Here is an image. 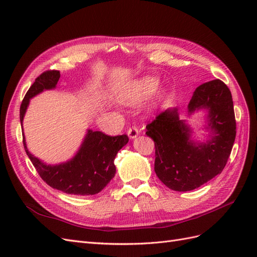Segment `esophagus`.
<instances>
[{"instance_id":"1","label":"esophagus","mask_w":257,"mask_h":257,"mask_svg":"<svg viewBox=\"0 0 257 257\" xmlns=\"http://www.w3.org/2000/svg\"><path fill=\"white\" fill-rule=\"evenodd\" d=\"M138 134H139V130H138L136 126H132V127H130L128 131H127V135H128V137H130L131 139L136 138V137L138 136Z\"/></svg>"}]
</instances>
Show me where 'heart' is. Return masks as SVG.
I'll return each instance as SVG.
<instances>
[{
    "instance_id": "1",
    "label": "heart",
    "mask_w": 257,
    "mask_h": 257,
    "mask_svg": "<svg viewBox=\"0 0 257 257\" xmlns=\"http://www.w3.org/2000/svg\"><path fill=\"white\" fill-rule=\"evenodd\" d=\"M158 79L153 77H145L137 80L125 95L123 96V102L127 105L137 104L141 100L149 96L158 87Z\"/></svg>"
}]
</instances>
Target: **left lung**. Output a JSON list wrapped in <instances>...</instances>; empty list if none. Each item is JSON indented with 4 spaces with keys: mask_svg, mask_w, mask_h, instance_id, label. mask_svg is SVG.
I'll return each instance as SVG.
<instances>
[{
    "mask_svg": "<svg viewBox=\"0 0 257 257\" xmlns=\"http://www.w3.org/2000/svg\"><path fill=\"white\" fill-rule=\"evenodd\" d=\"M208 110L211 138L193 143L192 131L179 119L176 108L167 109L147 124V136L155 147L154 170L160 180L174 191L186 192L199 188L222 173L236 138V119L231 93L220 79L196 88L190 100L189 113Z\"/></svg>",
    "mask_w": 257,
    "mask_h": 257,
    "instance_id": "1",
    "label": "left lung"
}]
</instances>
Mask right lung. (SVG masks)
Wrapping results in <instances>:
<instances>
[{
	"label": "right lung",
	"mask_w": 257,
	"mask_h": 257,
	"mask_svg": "<svg viewBox=\"0 0 257 257\" xmlns=\"http://www.w3.org/2000/svg\"><path fill=\"white\" fill-rule=\"evenodd\" d=\"M60 78L59 71H46L31 85L20 106V122L29 106L30 98L44 90L54 89ZM23 147L38 175L51 188L73 195H94L110 182L115 174L114 159L128 142L127 135L108 136L103 132L88 131L79 151L66 163L46 165L28 150L25 134Z\"/></svg>",
	"instance_id": "obj_1"
}]
</instances>
